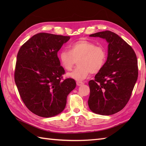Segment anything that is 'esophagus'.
Returning a JSON list of instances; mask_svg holds the SVG:
<instances>
[{"label": "esophagus", "instance_id": "obj_1", "mask_svg": "<svg viewBox=\"0 0 146 146\" xmlns=\"http://www.w3.org/2000/svg\"><path fill=\"white\" fill-rule=\"evenodd\" d=\"M84 84V83H83L82 82H76V85L77 86H82Z\"/></svg>", "mask_w": 146, "mask_h": 146}]
</instances>
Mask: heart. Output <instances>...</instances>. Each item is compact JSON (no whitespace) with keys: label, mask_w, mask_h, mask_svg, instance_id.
<instances>
[{"label":"heart","mask_w":146,"mask_h":146,"mask_svg":"<svg viewBox=\"0 0 146 146\" xmlns=\"http://www.w3.org/2000/svg\"><path fill=\"white\" fill-rule=\"evenodd\" d=\"M107 53L103 46L86 39H81L70 46V51L62 50L60 54V63L66 70L70 71L78 61V67L67 73V76L76 80H83L90 73H97L104 66Z\"/></svg>","instance_id":"obj_1"}]
</instances>
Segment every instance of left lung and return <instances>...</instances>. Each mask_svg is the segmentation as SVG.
I'll return each instance as SVG.
<instances>
[{
  "instance_id": "left-lung-1",
  "label": "left lung",
  "mask_w": 146,
  "mask_h": 146,
  "mask_svg": "<svg viewBox=\"0 0 146 146\" xmlns=\"http://www.w3.org/2000/svg\"><path fill=\"white\" fill-rule=\"evenodd\" d=\"M105 39L108 56L102 70L90 80L88 104L93 112L110 115L127 104L138 77L137 56L124 40L110 31L90 35Z\"/></svg>"
}]
</instances>
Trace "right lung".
<instances>
[{"label": "right lung", "instance_id": "obj_1", "mask_svg": "<svg viewBox=\"0 0 146 146\" xmlns=\"http://www.w3.org/2000/svg\"><path fill=\"white\" fill-rule=\"evenodd\" d=\"M70 36L41 33L21 46L17 56L14 80L26 107L37 115L51 117L63 111L68 94L76 87L65 73L58 52Z\"/></svg>", "mask_w": 146, "mask_h": 146}]
</instances>
